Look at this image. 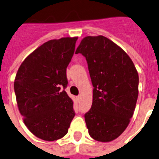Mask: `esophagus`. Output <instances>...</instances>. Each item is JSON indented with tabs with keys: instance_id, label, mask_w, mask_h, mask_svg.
I'll list each match as a JSON object with an SVG mask.
<instances>
[{
	"instance_id": "34e87169",
	"label": "esophagus",
	"mask_w": 159,
	"mask_h": 159,
	"mask_svg": "<svg viewBox=\"0 0 159 159\" xmlns=\"http://www.w3.org/2000/svg\"><path fill=\"white\" fill-rule=\"evenodd\" d=\"M81 98H82V95H81V94H80V95L77 96V101H80V100H81Z\"/></svg>"
}]
</instances>
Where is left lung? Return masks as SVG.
Returning a JSON list of instances; mask_svg holds the SVG:
<instances>
[{
  "instance_id": "left-lung-1",
  "label": "left lung",
  "mask_w": 159,
  "mask_h": 159,
  "mask_svg": "<svg viewBox=\"0 0 159 159\" xmlns=\"http://www.w3.org/2000/svg\"><path fill=\"white\" fill-rule=\"evenodd\" d=\"M87 60L93 86V104L84 115L88 133L110 142L124 132L139 96V74L124 51L103 36H86L76 51Z\"/></svg>"
}]
</instances>
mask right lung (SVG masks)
<instances>
[{
  "label": "right lung",
  "instance_id": "right-lung-1",
  "mask_svg": "<svg viewBox=\"0 0 159 159\" xmlns=\"http://www.w3.org/2000/svg\"><path fill=\"white\" fill-rule=\"evenodd\" d=\"M77 37L45 42L24 60L18 69L14 90L24 123L45 141L66 135L75 116L66 94V67L74 54Z\"/></svg>",
  "mask_w": 159,
  "mask_h": 159
}]
</instances>
